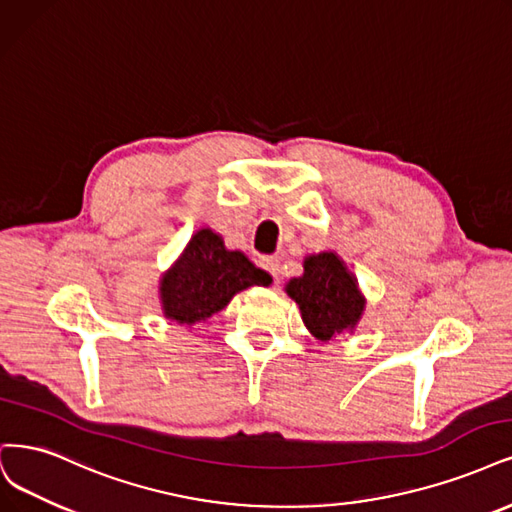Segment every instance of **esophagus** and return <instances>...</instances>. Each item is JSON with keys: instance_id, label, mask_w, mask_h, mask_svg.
<instances>
[{"instance_id": "34e87169", "label": "esophagus", "mask_w": 512, "mask_h": 512, "mask_svg": "<svg viewBox=\"0 0 512 512\" xmlns=\"http://www.w3.org/2000/svg\"><path fill=\"white\" fill-rule=\"evenodd\" d=\"M262 267L267 269L273 277L279 275V260H277V258H264V260H262Z\"/></svg>"}]
</instances>
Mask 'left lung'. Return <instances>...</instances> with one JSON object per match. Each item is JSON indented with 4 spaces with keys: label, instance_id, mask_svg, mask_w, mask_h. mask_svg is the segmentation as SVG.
Instances as JSON below:
<instances>
[{
    "label": "left lung",
    "instance_id": "8db88e82",
    "mask_svg": "<svg viewBox=\"0 0 512 512\" xmlns=\"http://www.w3.org/2000/svg\"><path fill=\"white\" fill-rule=\"evenodd\" d=\"M284 290L301 309L307 330L320 341L354 334L366 309L358 277L332 250L307 254L303 275L292 277Z\"/></svg>",
    "mask_w": 512,
    "mask_h": 512
}]
</instances>
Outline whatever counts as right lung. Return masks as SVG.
Listing matches in <instances>:
<instances>
[{"label":"right lung","mask_w":512,"mask_h":512,"mask_svg":"<svg viewBox=\"0 0 512 512\" xmlns=\"http://www.w3.org/2000/svg\"><path fill=\"white\" fill-rule=\"evenodd\" d=\"M271 275L239 250H228L222 235L201 226L158 281V301L169 322L192 328L222 311L231 298L252 286H269Z\"/></svg>","instance_id":"1"}]
</instances>
